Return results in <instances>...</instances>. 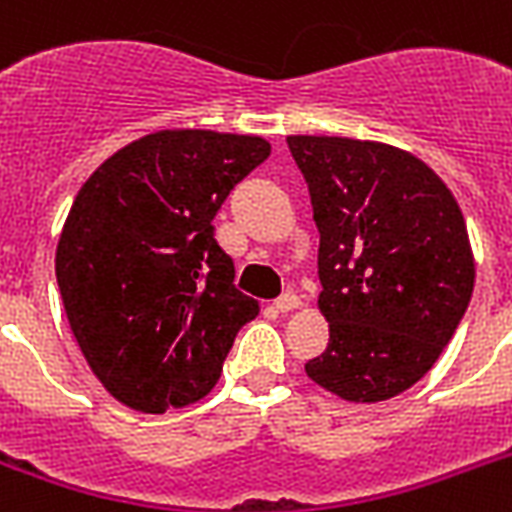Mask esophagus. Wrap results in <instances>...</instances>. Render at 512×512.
Masks as SVG:
<instances>
[{
    "label": "esophagus",
    "instance_id": "esophagus-1",
    "mask_svg": "<svg viewBox=\"0 0 512 512\" xmlns=\"http://www.w3.org/2000/svg\"><path fill=\"white\" fill-rule=\"evenodd\" d=\"M273 306H276V311H282V314H287V311H295V308L300 306V300H298V295H292V292H284L282 298L276 300Z\"/></svg>",
    "mask_w": 512,
    "mask_h": 512
}]
</instances>
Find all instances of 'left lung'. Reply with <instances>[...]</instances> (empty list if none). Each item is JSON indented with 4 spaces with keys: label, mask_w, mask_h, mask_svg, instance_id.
Masks as SVG:
<instances>
[{
    "label": "left lung",
    "mask_w": 512,
    "mask_h": 512,
    "mask_svg": "<svg viewBox=\"0 0 512 512\" xmlns=\"http://www.w3.org/2000/svg\"><path fill=\"white\" fill-rule=\"evenodd\" d=\"M319 228L327 349L308 378L349 403L411 389L454 338L475 284L462 209L411 152L346 136H287Z\"/></svg>",
    "instance_id": "1"
}]
</instances>
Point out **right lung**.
<instances>
[{"label":"right lung","instance_id":"right-lung-1","mask_svg":"<svg viewBox=\"0 0 512 512\" xmlns=\"http://www.w3.org/2000/svg\"><path fill=\"white\" fill-rule=\"evenodd\" d=\"M268 155L260 136L174 128L126 144L80 187L58 239V290L93 376L128 408L166 413L209 395L260 314L212 220Z\"/></svg>","mask_w":512,"mask_h":512}]
</instances>
